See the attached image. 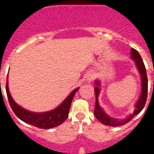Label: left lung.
Here are the masks:
<instances>
[{
    "label": "left lung",
    "mask_w": 154,
    "mask_h": 154,
    "mask_svg": "<svg viewBox=\"0 0 154 154\" xmlns=\"http://www.w3.org/2000/svg\"><path fill=\"white\" fill-rule=\"evenodd\" d=\"M130 54H131V58L136 62V65H137V68H138L139 72H140L141 80H142V92H141L140 96L139 98L138 101L136 103L134 112H133L132 115L129 116L126 119H122V120H119L117 119H112V118L109 117L108 116L106 115V113L103 112L102 108L99 106V103H98V96H99V93L100 92L99 88V82L98 81H96V82H95L96 86L94 89H95V94H96V104H95V109H94V114H95V116H96V119L100 123L106 125V126H119L126 124L129 121L131 120L132 118L134 116L138 114L139 112H140V111L143 109L144 106L146 104L148 90V80L147 75H146V68H145L143 61L140 55L139 54V52L137 50L134 49V48H131Z\"/></svg>",
    "instance_id": "left-lung-1"
}]
</instances>
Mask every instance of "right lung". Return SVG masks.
I'll list each match as a JSON object with an SVG mask.
<instances>
[{"mask_svg":"<svg viewBox=\"0 0 154 154\" xmlns=\"http://www.w3.org/2000/svg\"><path fill=\"white\" fill-rule=\"evenodd\" d=\"M78 89L79 88H77L73 90L65 99V101L55 109L45 112H32L23 109L14 101L8 89V79L6 83V92L8 102L14 114L19 119L25 123L41 129H49V128L55 127L62 124L67 119L69 116L71 103Z\"/></svg>","mask_w":154,"mask_h":154,"instance_id":"right-lung-1","label":"right lung"}]
</instances>
